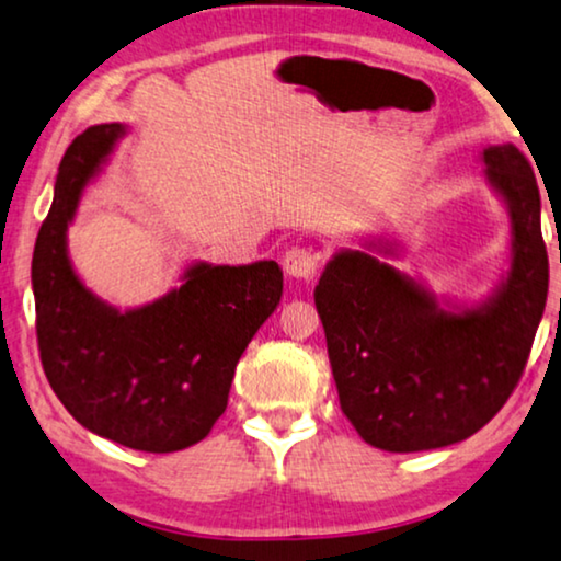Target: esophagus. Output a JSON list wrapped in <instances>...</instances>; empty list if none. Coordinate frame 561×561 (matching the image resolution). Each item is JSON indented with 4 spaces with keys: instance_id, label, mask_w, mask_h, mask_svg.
Segmentation results:
<instances>
[{
    "instance_id": "1",
    "label": "esophagus",
    "mask_w": 561,
    "mask_h": 561,
    "mask_svg": "<svg viewBox=\"0 0 561 561\" xmlns=\"http://www.w3.org/2000/svg\"><path fill=\"white\" fill-rule=\"evenodd\" d=\"M282 264H285V272L289 276H295L300 282H310L316 279L320 268V253L312 251L310 245H293L285 253V259H282Z\"/></svg>"
}]
</instances>
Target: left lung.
I'll list each match as a JSON object with an SVG mask.
<instances>
[{
  "instance_id": "8db88e82",
  "label": "left lung",
  "mask_w": 561,
  "mask_h": 561,
  "mask_svg": "<svg viewBox=\"0 0 561 561\" xmlns=\"http://www.w3.org/2000/svg\"><path fill=\"white\" fill-rule=\"evenodd\" d=\"M482 159L513 218V266L490 305L438 310L413 279L358 251L333 256L316 287L341 410L377 449L465 442L524 377L549 293L539 184L511 144Z\"/></svg>"
}]
</instances>
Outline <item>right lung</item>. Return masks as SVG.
Instances as JSON below:
<instances>
[{
  "instance_id": "add662e5",
  "label": "right lung",
  "mask_w": 561,
  "mask_h": 561,
  "mask_svg": "<svg viewBox=\"0 0 561 561\" xmlns=\"http://www.w3.org/2000/svg\"><path fill=\"white\" fill-rule=\"evenodd\" d=\"M125 128L94 125L58 167L33 251L35 333L56 398L96 436L169 454L203 442L228 408L236 364L282 297L276 261L197 264L163 300L117 312L87 293L66 256L79 194Z\"/></svg>"
}]
</instances>
